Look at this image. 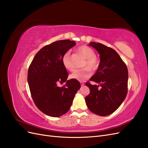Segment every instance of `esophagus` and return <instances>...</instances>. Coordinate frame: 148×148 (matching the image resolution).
<instances>
[{
  "mask_svg": "<svg viewBox=\"0 0 148 148\" xmlns=\"http://www.w3.org/2000/svg\"><path fill=\"white\" fill-rule=\"evenodd\" d=\"M80 83H81V85H82V86H84V83H83V82H80Z\"/></svg>",
  "mask_w": 148,
  "mask_h": 148,
  "instance_id": "1",
  "label": "esophagus"
}]
</instances>
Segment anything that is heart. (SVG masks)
Returning <instances> with one entry per match:
<instances>
[{
    "label": "heart",
    "instance_id": "b5f03b06",
    "mask_svg": "<svg viewBox=\"0 0 148 148\" xmlns=\"http://www.w3.org/2000/svg\"><path fill=\"white\" fill-rule=\"evenodd\" d=\"M78 51L82 53L86 59L84 65L87 66L82 69H76L70 75V77L79 82L88 79L91 75V70H96L99 66V62L96 58V53L93 49L87 46H82L78 48ZM62 62L65 69L69 70L73 69V65L71 60V57L70 52H66L62 57ZM89 68H88V67Z\"/></svg>",
    "mask_w": 148,
    "mask_h": 148
}]
</instances>
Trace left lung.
I'll return each mask as SVG.
<instances>
[{
  "label": "left lung",
  "instance_id": "obj_1",
  "mask_svg": "<svg viewBox=\"0 0 148 148\" xmlns=\"http://www.w3.org/2000/svg\"><path fill=\"white\" fill-rule=\"evenodd\" d=\"M99 53L100 64L96 73L86 83L90 92L85 97L89 110L100 116L109 115L117 110L127 94L128 73L126 65L113 49L101 43L89 42Z\"/></svg>",
  "mask_w": 148,
  "mask_h": 148
}]
</instances>
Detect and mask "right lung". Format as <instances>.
<instances>
[{
    "label": "right lung",
    "mask_w": 148,
    "mask_h": 148,
    "mask_svg": "<svg viewBox=\"0 0 148 148\" xmlns=\"http://www.w3.org/2000/svg\"><path fill=\"white\" fill-rule=\"evenodd\" d=\"M76 42L69 39L53 42L40 49L29 67L28 82L34 104L42 112L58 117L68 112L81 87L78 80H67L62 57ZM66 82L62 87L59 82Z\"/></svg>",
    "instance_id": "1"
}]
</instances>
